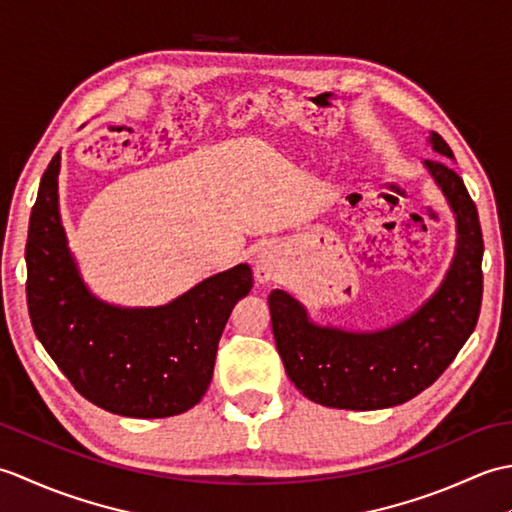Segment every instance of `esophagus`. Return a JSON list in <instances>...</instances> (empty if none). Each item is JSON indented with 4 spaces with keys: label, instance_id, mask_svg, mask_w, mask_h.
Instances as JSON below:
<instances>
[{
    "label": "esophagus",
    "instance_id": "1",
    "mask_svg": "<svg viewBox=\"0 0 512 512\" xmlns=\"http://www.w3.org/2000/svg\"><path fill=\"white\" fill-rule=\"evenodd\" d=\"M281 250L275 244H266L262 248H257L255 253V277L257 281H275L281 273Z\"/></svg>",
    "mask_w": 512,
    "mask_h": 512
}]
</instances>
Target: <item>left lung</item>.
I'll return each mask as SVG.
<instances>
[{
	"instance_id": "obj_1",
	"label": "left lung",
	"mask_w": 512,
	"mask_h": 512,
	"mask_svg": "<svg viewBox=\"0 0 512 512\" xmlns=\"http://www.w3.org/2000/svg\"><path fill=\"white\" fill-rule=\"evenodd\" d=\"M433 149L453 158L440 134ZM458 217V253L440 290L394 328L352 334L317 328L284 290L268 295L270 321L288 378L303 396L334 409L396 407L436 383L477 325L482 306L484 239L477 206L449 162H424Z\"/></svg>"
}]
</instances>
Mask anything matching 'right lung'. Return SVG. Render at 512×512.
Here are the masks:
<instances>
[{"instance_id": "1", "label": "right lung", "mask_w": 512, "mask_h": 512, "mask_svg": "<svg viewBox=\"0 0 512 512\" xmlns=\"http://www.w3.org/2000/svg\"><path fill=\"white\" fill-rule=\"evenodd\" d=\"M57 154L43 171L26 242L30 323L52 361L92 405L129 418H167L198 405L233 303L253 288L239 264L169 306L121 310L85 290L65 246Z\"/></svg>"}]
</instances>
